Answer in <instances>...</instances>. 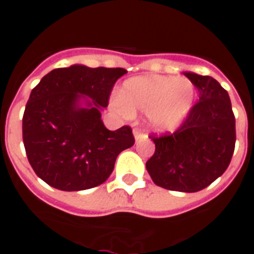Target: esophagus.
Returning <instances> with one entry per match:
<instances>
[{"label":"esophagus","instance_id":"obj_1","mask_svg":"<svg viewBox=\"0 0 254 254\" xmlns=\"http://www.w3.org/2000/svg\"><path fill=\"white\" fill-rule=\"evenodd\" d=\"M133 135H134L135 142H139L141 139L145 138V134H143L142 131H141V130H137V129H135V130L133 131Z\"/></svg>","mask_w":254,"mask_h":254}]
</instances>
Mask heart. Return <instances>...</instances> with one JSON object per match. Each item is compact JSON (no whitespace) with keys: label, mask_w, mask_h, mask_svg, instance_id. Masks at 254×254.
<instances>
[{"label":"heart","mask_w":254,"mask_h":254,"mask_svg":"<svg viewBox=\"0 0 254 254\" xmlns=\"http://www.w3.org/2000/svg\"><path fill=\"white\" fill-rule=\"evenodd\" d=\"M196 89L186 77L146 75L124 81L117 107L124 115L147 113L150 129L157 133L177 130L192 111Z\"/></svg>","instance_id":"heart-1"}]
</instances>
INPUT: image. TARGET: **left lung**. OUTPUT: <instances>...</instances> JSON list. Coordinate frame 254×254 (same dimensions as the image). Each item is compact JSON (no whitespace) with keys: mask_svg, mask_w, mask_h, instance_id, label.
Wrapping results in <instances>:
<instances>
[{"mask_svg":"<svg viewBox=\"0 0 254 254\" xmlns=\"http://www.w3.org/2000/svg\"><path fill=\"white\" fill-rule=\"evenodd\" d=\"M199 91L185 124L174 134L155 138L146 170L159 187L196 192L223 175L235 150V116L228 92L211 76L186 71Z\"/></svg>","mask_w":254,"mask_h":254,"instance_id":"obj_1","label":"left lung"}]
</instances>
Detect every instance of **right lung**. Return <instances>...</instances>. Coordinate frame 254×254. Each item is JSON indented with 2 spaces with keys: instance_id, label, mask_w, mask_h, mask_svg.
I'll return each mask as SVG.
<instances>
[{
  "instance_id": "1",
  "label": "right lung",
  "mask_w": 254,
  "mask_h": 254,
  "mask_svg": "<svg viewBox=\"0 0 254 254\" xmlns=\"http://www.w3.org/2000/svg\"><path fill=\"white\" fill-rule=\"evenodd\" d=\"M124 68L72 64L50 71L30 93L22 119L26 155L35 174L62 191L107 181L117 155L134 145L129 127L108 130L101 112Z\"/></svg>"
}]
</instances>
